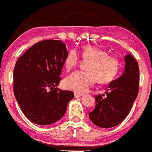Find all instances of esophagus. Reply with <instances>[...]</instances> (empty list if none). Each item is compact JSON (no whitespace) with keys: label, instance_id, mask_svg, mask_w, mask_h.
Instances as JSON below:
<instances>
[{"label":"esophagus","instance_id":"esophagus-1","mask_svg":"<svg viewBox=\"0 0 152 152\" xmlns=\"http://www.w3.org/2000/svg\"><path fill=\"white\" fill-rule=\"evenodd\" d=\"M83 94H80V93H75V97L76 98H80V97H81V96H82Z\"/></svg>","mask_w":152,"mask_h":152}]
</instances>
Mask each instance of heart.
Returning a JSON list of instances; mask_svg holds the SVG:
<instances>
[{
  "label": "heart",
  "mask_w": 152,
  "mask_h": 152,
  "mask_svg": "<svg viewBox=\"0 0 152 152\" xmlns=\"http://www.w3.org/2000/svg\"><path fill=\"white\" fill-rule=\"evenodd\" d=\"M81 56L84 60H89L85 65L87 71H75L64 81L66 88L77 93H85L93 86L96 80L101 84L111 81L118 73L120 62L118 58L107 54L106 50L93 45L81 48ZM79 56L75 49L67 53L64 59V67L71 71L77 66Z\"/></svg>",
  "instance_id": "heart-1"
}]
</instances>
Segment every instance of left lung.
Listing matches in <instances>:
<instances>
[{"label":"left lung","mask_w":152,"mask_h":152,"mask_svg":"<svg viewBox=\"0 0 152 152\" xmlns=\"http://www.w3.org/2000/svg\"><path fill=\"white\" fill-rule=\"evenodd\" d=\"M124 70L118 78L111 81L105 97H95L94 109L89 113L91 121L101 128H109L122 122L132 109L139 88V67L131 54L124 56Z\"/></svg>","instance_id":"1"}]
</instances>
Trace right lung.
Here are the masks:
<instances>
[{
    "label": "right lung",
    "instance_id": "obj_1",
    "mask_svg": "<svg viewBox=\"0 0 152 152\" xmlns=\"http://www.w3.org/2000/svg\"><path fill=\"white\" fill-rule=\"evenodd\" d=\"M67 54L64 43L45 40L36 43L16 62L14 93L22 112L31 121L49 125L60 120L75 98L57 86Z\"/></svg>",
    "mask_w": 152,
    "mask_h": 152
}]
</instances>
